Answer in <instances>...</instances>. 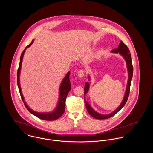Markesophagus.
Wrapping results in <instances>:
<instances>
[{
  "label": "esophagus",
  "instance_id": "34e87169",
  "mask_svg": "<svg viewBox=\"0 0 153 153\" xmlns=\"http://www.w3.org/2000/svg\"><path fill=\"white\" fill-rule=\"evenodd\" d=\"M84 73H85V71H84V69H80L77 72V74H78V76L79 77H83L84 75Z\"/></svg>",
  "mask_w": 153,
  "mask_h": 153
}]
</instances>
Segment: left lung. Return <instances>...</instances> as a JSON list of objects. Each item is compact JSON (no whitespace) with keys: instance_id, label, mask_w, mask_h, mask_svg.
<instances>
[{"instance_id":"obj_1","label":"left lung","mask_w":153,"mask_h":153,"mask_svg":"<svg viewBox=\"0 0 153 153\" xmlns=\"http://www.w3.org/2000/svg\"><path fill=\"white\" fill-rule=\"evenodd\" d=\"M111 52L113 53H119L125 59V60L126 61V64H127L128 71V82H127V87H126V91L125 95H124V99L123 100V102H121L120 105L118 107V108H117L114 112H112V113H111L109 114L102 115V114H100L97 112L96 111H95L94 109L92 108V107L89 105V104L84 99L85 104L86 105L88 113L94 118L98 119V120H104V119H107V118H111V117H112L115 114H116L119 111H120L121 109H122V108L125 105V104H126V102L127 101V100H128V96H129V94H130V85H131V80H132V74H133V66H132V59H131V54H130V50L126 45L124 44L123 41H121L118 48L114 49L113 50H112ZM88 80L90 81L89 76H88ZM89 83L86 82L85 85V87H84V95H85L87 93L88 91L89 90Z\"/></svg>"}]
</instances>
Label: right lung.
Segmentation results:
<instances>
[{"mask_svg": "<svg viewBox=\"0 0 153 153\" xmlns=\"http://www.w3.org/2000/svg\"><path fill=\"white\" fill-rule=\"evenodd\" d=\"M33 41H32V42L30 44H29L24 49V51L22 52L21 58H20V63L19 68L18 69L17 72V84L19 88V91L21 96L22 101L24 103L25 106L27 109L33 115L37 117L38 118L44 120H46V121H53L55 120L58 118H59L60 117L62 116V115L65 112V101L66 97L68 95V92H69L71 88V85L69 80V75H70V72H68L67 74L66 75L65 78L62 80L61 86L59 88V101L57 105V107H56L55 109L52 112H46V113H44V112H37L35 111H33V110L30 109L27 104L25 103L23 96L22 95V92H21V88L20 86V81H19V75H20V72H21V66H22V59L23 57V55L25 53V50L29 47L32 44H33Z\"/></svg>", "mask_w": 153, "mask_h": 153, "instance_id": "obj_1", "label": "right lung"}]
</instances>
